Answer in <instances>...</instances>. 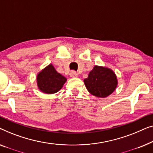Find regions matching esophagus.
Masks as SVG:
<instances>
[{
  "instance_id": "1",
  "label": "esophagus",
  "mask_w": 153,
  "mask_h": 153,
  "mask_svg": "<svg viewBox=\"0 0 153 153\" xmlns=\"http://www.w3.org/2000/svg\"><path fill=\"white\" fill-rule=\"evenodd\" d=\"M70 76L71 77H76L78 76V74L75 71H72L70 72Z\"/></svg>"
}]
</instances>
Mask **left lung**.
<instances>
[{
	"instance_id": "1",
	"label": "left lung",
	"mask_w": 153,
	"mask_h": 153,
	"mask_svg": "<svg viewBox=\"0 0 153 153\" xmlns=\"http://www.w3.org/2000/svg\"><path fill=\"white\" fill-rule=\"evenodd\" d=\"M84 82L90 94L100 98H105L113 93L118 84L113 71L98 66H94Z\"/></svg>"
}]
</instances>
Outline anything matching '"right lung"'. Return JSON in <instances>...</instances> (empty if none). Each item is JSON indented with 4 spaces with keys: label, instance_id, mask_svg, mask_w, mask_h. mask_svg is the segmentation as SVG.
Returning <instances> with one entry per match:
<instances>
[{
    "label": "right lung",
    "instance_id": "right-lung-1",
    "mask_svg": "<svg viewBox=\"0 0 153 153\" xmlns=\"http://www.w3.org/2000/svg\"><path fill=\"white\" fill-rule=\"evenodd\" d=\"M37 86L44 93L52 94L62 89L66 78L57 72L52 64L46 66L37 75Z\"/></svg>",
    "mask_w": 153,
    "mask_h": 153
}]
</instances>
